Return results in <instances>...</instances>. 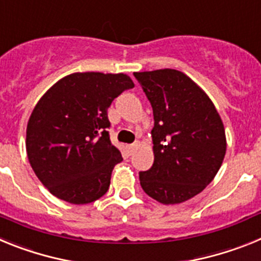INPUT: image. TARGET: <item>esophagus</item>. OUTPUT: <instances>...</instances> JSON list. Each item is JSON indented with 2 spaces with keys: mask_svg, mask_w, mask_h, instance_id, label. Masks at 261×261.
I'll use <instances>...</instances> for the list:
<instances>
[{
  "mask_svg": "<svg viewBox=\"0 0 261 261\" xmlns=\"http://www.w3.org/2000/svg\"><path fill=\"white\" fill-rule=\"evenodd\" d=\"M137 147H138V142H136V144H132V145H129V146H128V151L130 154H132L133 151H135L136 149H137Z\"/></svg>",
  "mask_w": 261,
  "mask_h": 261,
  "instance_id": "1",
  "label": "esophagus"
}]
</instances>
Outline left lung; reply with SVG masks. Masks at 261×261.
<instances>
[{"label": "left lung", "mask_w": 261, "mask_h": 261, "mask_svg": "<svg viewBox=\"0 0 261 261\" xmlns=\"http://www.w3.org/2000/svg\"><path fill=\"white\" fill-rule=\"evenodd\" d=\"M135 77L154 115V163L140 172V183L161 204H180L204 191L222 165V120L206 93L183 71L159 69Z\"/></svg>", "instance_id": "obj_1"}]
</instances>
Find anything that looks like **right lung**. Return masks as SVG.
<instances>
[{
  "label": "right lung",
  "mask_w": 261,
  "mask_h": 261,
  "mask_svg": "<svg viewBox=\"0 0 261 261\" xmlns=\"http://www.w3.org/2000/svg\"><path fill=\"white\" fill-rule=\"evenodd\" d=\"M135 87L124 73H73L39 99L26 130L30 165L53 196L75 205L100 199L115 165L123 161L111 144L107 110Z\"/></svg>",
  "instance_id": "add662e5"
}]
</instances>
